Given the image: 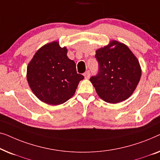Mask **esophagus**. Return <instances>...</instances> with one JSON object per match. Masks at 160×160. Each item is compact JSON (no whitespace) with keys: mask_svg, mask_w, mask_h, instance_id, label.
Instances as JSON below:
<instances>
[{"mask_svg":"<svg viewBox=\"0 0 160 160\" xmlns=\"http://www.w3.org/2000/svg\"><path fill=\"white\" fill-rule=\"evenodd\" d=\"M83 75H84V78H85V79H88L90 77V72L86 71L84 74H83Z\"/></svg>","mask_w":160,"mask_h":160,"instance_id":"esophagus-1","label":"esophagus"}]
</instances>
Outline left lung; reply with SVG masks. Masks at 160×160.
I'll return each instance as SVG.
<instances>
[{
    "label": "left lung",
    "mask_w": 160,
    "mask_h": 160,
    "mask_svg": "<svg viewBox=\"0 0 160 160\" xmlns=\"http://www.w3.org/2000/svg\"><path fill=\"white\" fill-rule=\"evenodd\" d=\"M99 72L90 78L98 96L110 103L122 102L133 93L141 76L138 58L125 44L112 40L96 51Z\"/></svg>",
    "instance_id": "obj_1"
}]
</instances>
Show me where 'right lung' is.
<instances>
[{
    "label": "right lung",
    "instance_id": "right-lung-1",
    "mask_svg": "<svg viewBox=\"0 0 160 160\" xmlns=\"http://www.w3.org/2000/svg\"><path fill=\"white\" fill-rule=\"evenodd\" d=\"M66 46L58 41L48 42L38 49L29 62L27 80L38 99L50 105H59L72 97L84 77L76 71V64L67 55Z\"/></svg>",
    "mask_w": 160,
    "mask_h": 160
}]
</instances>
